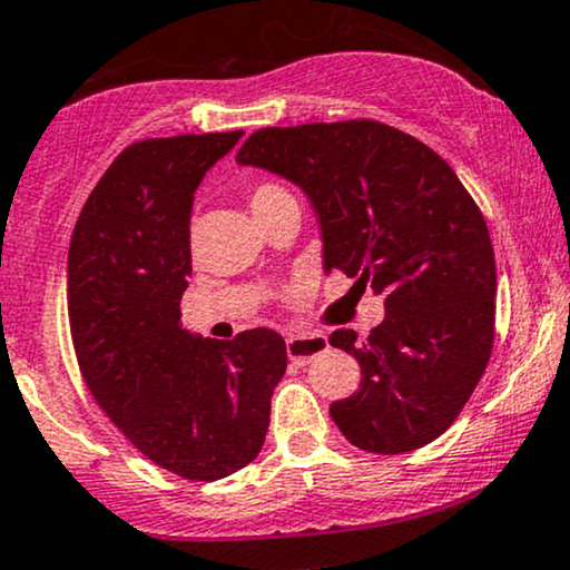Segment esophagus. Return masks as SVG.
Returning a JSON list of instances; mask_svg holds the SVG:
<instances>
[{"label": "esophagus", "mask_w": 570, "mask_h": 570, "mask_svg": "<svg viewBox=\"0 0 570 570\" xmlns=\"http://www.w3.org/2000/svg\"><path fill=\"white\" fill-rule=\"evenodd\" d=\"M330 348L324 335H303V337H289L286 340V353L294 364H307L311 358H316L318 353Z\"/></svg>", "instance_id": "esophagus-1"}]
</instances>
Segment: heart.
Here are the masks:
<instances>
[{
	"label": "heart",
	"mask_w": 570,
	"mask_h": 570,
	"mask_svg": "<svg viewBox=\"0 0 570 570\" xmlns=\"http://www.w3.org/2000/svg\"><path fill=\"white\" fill-rule=\"evenodd\" d=\"M292 198L289 189H284L281 185H273V181H259V185H254L248 189L246 200H248V208H252L254 217H259V214H265L267 208L276 206V203Z\"/></svg>",
	"instance_id": "1"
}]
</instances>
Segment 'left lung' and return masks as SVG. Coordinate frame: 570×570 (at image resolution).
Masks as SVG:
<instances>
[{
  "mask_svg": "<svg viewBox=\"0 0 570 570\" xmlns=\"http://www.w3.org/2000/svg\"><path fill=\"white\" fill-rule=\"evenodd\" d=\"M235 158L303 187L326 273L385 297L367 340L330 335L362 367L356 394L332 402V421L367 453L434 442L480 383L495 335L493 244L469 189L434 149L367 117L263 128Z\"/></svg>",
  "mask_w": 570,
  "mask_h": 570,
  "instance_id": "left-lung-1",
  "label": "left lung"
}]
</instances>
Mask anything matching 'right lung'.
Returning <instances> with one entry per match:
<instances>
[{"mask_svg": "<svg viewBox=\"0 0 570 570\" xmlns=\"http://www.w3.org/2000/svg\"><path fill=\"white\" fill-rule=\"evenodd\" d=\"M240 136L134 141L88 195L69 244V330L85 385L141 455L193 482L257 458L286 372L278 332L200 340L179 324L193 193Z\"/></svg>", "mask_w": 570, "mask_h": 570, "instance_id": "obj_1", "label": "right lung"}]
</instances>
